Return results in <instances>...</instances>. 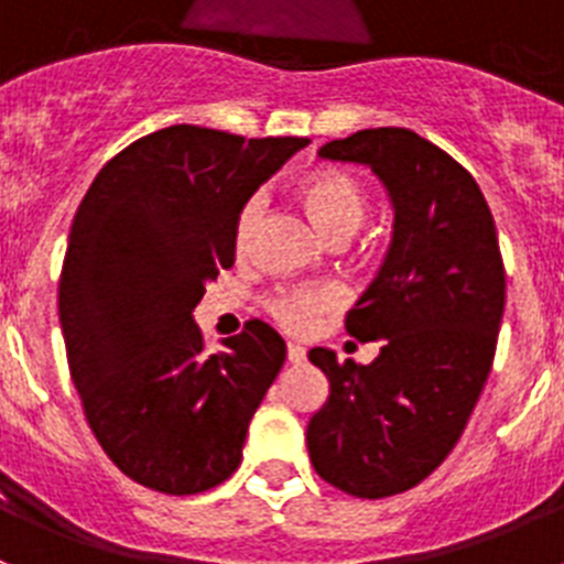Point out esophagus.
<instances>
[{"instance_id":"34e87169","label":"esophagus","mask_w":564,"mask_h":564,"mask_svg":"<svg viewBox=\"0 0 564 564\" xmlns=\"http://www.w3.org/2000/svg\"><path fill=\"white\" fill-rule=\"evenodd\" d=\"M288 361L291 364H302L305 361V347L302 344H288Z\"/></svg>"}]
</instances>
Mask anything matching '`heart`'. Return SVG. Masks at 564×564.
<instances>
[{
    "mask_svg": "<svg viewBox=\"0 0 564 564\" xmlns=\"http://www.w3.org/2000/svg\"><path fill=\"white\" fill-rule=\"evenodd\" d=\"M296 197L327 242H347L361 228L367 208H370L361 183L341 169H318V172L307 174L296 186ZM262 208H265L262 197H251L239 208L237 220H234V248L237 251H246L251 242ZM338 302H341L338 288L307 285L273 293L268 296L265 307L285 330L305 333L322 313L338 307Z\"/></svg>",
    "mask_w": 564,
    "mask_h": 564,
    "instance_id": "1",
    "label": "heart"
}]
</instances>
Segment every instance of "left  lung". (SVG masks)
<instances>
[{"label":"left lung","instance_id":"left-lung-1","mask_svg":"<svg viewBox=\"0 0 564 564\" xmlns=\"http://www.w3.org/2000/svg\"><path fill=\"white\" fill-rule=\"evenodd\" d=\"M318 158L364 163L395 208L381 271L347 333L381 341L372 364L307 352L330 395L307 423L316 475L361 500L401 495L455 449L491 372L506 307L495 217L460 163L403 127L330 141Z\"/></svg>","mask_w":564,"mask_h":564}]
</instances>
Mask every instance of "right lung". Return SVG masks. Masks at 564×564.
Masks as SVG:
<instances>
[{
  "label": "right lung",
  "instance_id": "right-lung-1",
  "mask_svg": "<svg viewBox=\"0 0 564 564\" xmlns=\"http://www.w3.org/2000/svg\"><path fill=\"white\" fill-rule=\"evenodd\" d=\"M307 143L177 123L129 143L84 194L58 282L69 376L101 449L141 486L200 495L242 460L285 341L253 318L208 352L192 313L234 265L242 203Z\"/></svg>",
  "mask_w": 564,
  "mask_h": 564
}]
</instances>
